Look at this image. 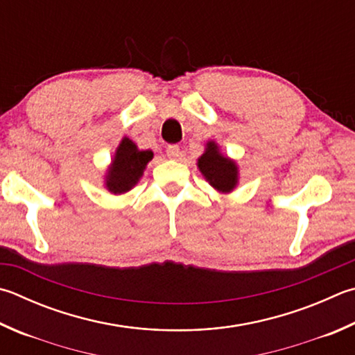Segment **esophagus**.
<instances>
[{"label": "esophagus", "instance_id": "obj_1", "mask_svg": "<svg viewBox=\"0 0 355 355\" xmlns=\"http://www.w3.org/2000/svg\"><path fill=\"white\" fill-rule=\"evenodd\" d=\"M166 153H167V157H169V158H178L180 155H182V152H180V147L177 144H172V146L167 147Z\"/></svg>", "mask_w": 355, "mask_h": 355}]
</instances>
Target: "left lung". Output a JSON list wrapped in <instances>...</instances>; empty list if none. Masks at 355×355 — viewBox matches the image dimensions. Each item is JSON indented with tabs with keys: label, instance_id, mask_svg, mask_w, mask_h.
<instances>
[{
	"label": "left lung",
	"instance_id": "left-lung-1",
	"mask_svg": "<svg viewBox=\"0 0 355 355\" xmlns=\"http://www.w3.org/2000/svg\"><path fill=\"white\" fill-rule=\"evenodd\" d=\"M197 166L202 175L206 178L212 188L218 192H231L239 182V169L233 159L225 157L218 150L214 141L206 143V150L197 159Z\"/></svg>",
	"mask_w": 355,
	"mask_h": 355
}]
</instances>
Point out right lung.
Masks as SVG:
<instances>
[{
	"label": "right lung",
	"instance_id": "obj_1",
	"mask_svg": "<svg viewBox=\"0 0 355 355\" xmlns=\"http://www.w3.org/2000/svg\"><path fill=\"white\" fill-rule=\"evenodd\" d=\"M152 158V150H139L132 139L122 138L107 169L105 188L112 194H124L130 191L143 177L146 166Z\"/></svg>",
	"mask_w": 355,
	"mask_h": 355
}]
</instances>
